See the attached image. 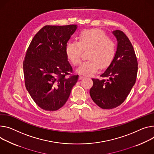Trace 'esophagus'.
<instances>
[{
    "label": "esophagus",
    "mask_w": 154,
    "mask_h": 154,
    "mask_svg": "<svg viewBox=\"0 0 154 154\" xmlns=\"http://www.w3.org/2000/svg\"><path fill=\"white\" fill-rule=\"evenodd\" d=\"M79 78L80 80H81V79L84 78V76H83V75H79Z\"/></svg>",
    "instance_id": "34e87169"
}]
</instances>
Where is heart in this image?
Masks as SVG:
<instances>
[{"label": "heart", "mask_w": 154, "mask_h": 154, "mask_svg": "<svg viewBox=\"0 0 154 154\" xmlns=\"http://www.w3.org/2000/svg\"><path fill=\"white\" fill-rule=\"evenodd\" d=\"M86 61L77 69L80 74L91 75L100 67L105 69L116 57L117 46L114 41L103 31L99 29H86L80 32L78 42H70L66 47L68 60L74 66L79 65L82 60L83 50H88Z\"/></svg>", "instance_id": "obj_1"}]
</instances>
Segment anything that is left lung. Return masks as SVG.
<instances>
[{
  "mask_svg": "<svg viewBox=\"0 0 154 154\" xmlns=\"http://www.w3.org/2000/svg\"><path fill=\"white\" fill-rule=\"evenodd\" d=\"M117 40L116 57L100 76L107 79H92L90 94L102 109H110L122 104L136 82L137 61L133 47L123 32H112Z\"/></svg>",
  "mask_w": 154,
  "mask_h": 154,
  "instance_id": "8db88e82",
  "label": "left lung"
}]
</instances>
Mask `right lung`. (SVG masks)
Returning <instances> with one entry per match:
<instances>
[{"instance_id":"right-lung-1","label":"right lung","mask_w":154,"mask_h":154,"mask_svg":"<svg viewBox=\"0 0 154 154\" xmlns=\"http://www.w3.org/2000/svg\"><path fill=\"white\" fill-rule=\"evenodd\" d=\"M75 24L45 26L34 37L23 62L25 86L38 107L57 110L68 100L79 75H71L66 47Z\"/></svg>"}]
</instances>
